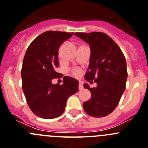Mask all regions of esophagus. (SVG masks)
I'll return each mask as SVG.
<instances>
[{
    "mask_svg": "<svg viewBox=\"0 0 148 148\" xmlns=\"http://www.w3.org/2000/svg\"><path fill=\"white\" fill-rule=\"evenodd\" d=\"M79 90L83 89V82H82V81H79Z\"/></svg>",
    "mask_w": 148,
    "mask_h": 148,
    "instance_id": "obj_1",
    "label": "esophagus"
}]
</instances>
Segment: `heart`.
<instances>
[{"label": "heart", "instance_id": "obj_1", "mask_svg": "<svg viewBox=\"0 0 148 148\" xmlns=\"http://www.w3.org/2000/svg\"><path fill=\"white\" fill-rule=\"evenodd\" d=\"M72 74H74V76H79L81 74H82V71L79 69H75L72 70Z\"/></svg>", "mask_w": 148, "mask_h": 148}]
</instances>
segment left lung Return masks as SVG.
Returning a JSON list of instances; mask_svg holds the SVG:
<instances>
[{"mask_svg": "<svg viewBox=\"0 0 148 148\" xmlns=\"http://www.w3.org/2000/svg\"><path fill=\"white\" fill-rule=\"evenodd\" d=\"M74 35L90 45V58L85 79L97 84L93 88L84 84V88L90 91L91 98L84 102L83 108L92 117H105L116 108L125 91L128 77L125 58L118 45L104 33Z\"/></svg>", "mask_w": 148, "mask_h": 148, "instance_id": "1", "label": "left lung"}]
</instances>
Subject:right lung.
Wrapping results in <instances>:
<instances>
[{
  "label": "right lung",
  "instance_id": "right-lung-1",
  "mask_svg": "<svg viewBox=\"0 0 148 148\" xmlns=\"http://www.w3.org/2000/svg\"><path fill=\"white\" fill-rule=\"evenodd\" d=\"M73 33L46 31L35 38L25 55L21 76L23 90L31 111L44 119H52L61 115L68 98L78 91L79 82L70 77H63V83L53 85L52 79L60 74L58 49Z\"/></svg>",
  "mask_w": 148,
  "mask_h": 148
}]
</instances>
